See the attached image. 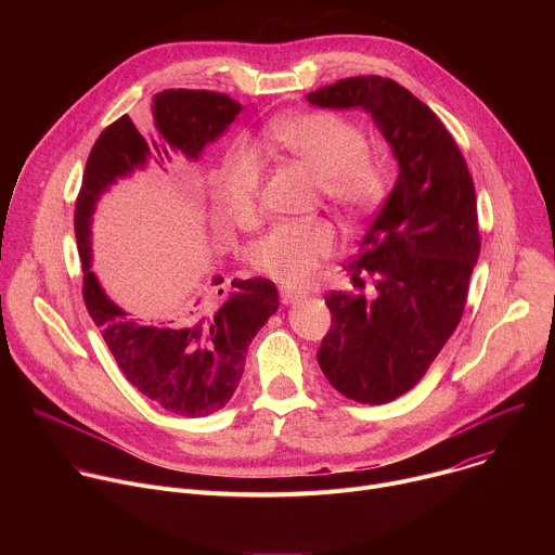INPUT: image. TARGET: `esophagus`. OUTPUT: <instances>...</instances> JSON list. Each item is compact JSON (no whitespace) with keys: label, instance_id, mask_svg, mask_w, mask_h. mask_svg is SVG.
<instances>
[{"label":"esophagus","instance_id":"obj_1","mask_svg":"<svg viewBox=\"0 0 555 555\" xmlns=\"http://www.w3.org/2000/svg\"><path fill=\"white\" fill-rule=\"evenodd\" d=\"M302 296H305V292H300V289H292V287H283V289H281V300H283L285 305L296 302V300L302 298Z\"/></svg>","mask_w":555,"mask_h":555}]
</instances>
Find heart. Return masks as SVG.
I'll use <instances>...</instances> for the list:
<instances>
[{
  "mask_svg": "<svg viewBox=\"0 0 555 555\" xmlns=\"http://www.w3.org/2000/svg\"><path fill=\"white\" fill-rule=\"evenodd\" d=\"M266 142L287 153L315 176L323 199L347 219L369 217L388 195V169L369 151L366 131L336 112H298L276 118ZM263 167L255 151L230 149L210 176L219 215L242 230L259 225V189ZM336 248V230L327 219L281 221L250 250L253 268L279 283H307Z\"/></svg>",
  "mask_w": 555,
  "mask_h": 555,
  "instance_id": "b5f03b06",
  "label": "heart"
}]
</instances>
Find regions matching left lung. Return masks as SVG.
<instances>
[{
	"instance_id": "obj_1",
	"label": "left lung",
	"mask_w": 555,
	"mask_h": 555,
	"mask_svg": "<svg viewBox=\"0 0 555 555\" xmlns=\"http://www.w3.org/2000/svg\"><path fill=\"white\" fill-rule=\"evenodd\" d=\"M319 107H362L400 163V176L345 266L360 294L332 289V327L319 364L360 404L409 392L454 334L479 259L477 195L465 157L437 114L392 78H340L307 94ZM374 296L363 294L365 279Z\"/></svg>"
}]
</instances>
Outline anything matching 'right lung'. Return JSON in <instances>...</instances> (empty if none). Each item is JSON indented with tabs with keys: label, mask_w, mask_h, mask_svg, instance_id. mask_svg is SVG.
<instances>
[{
	"label": "right lung",
	"mask_w": 555,
	"mask_h": 555,
	"mask_svg": "<svg viewBox=\"0 0 555 555\" xmlns=\"http://www.w3.org/2000/svg\"><path fill=\"white\" fill-rule=\"evenodd\" d=\"M242 112L228 94L208 90H165L153 96L151 122L135 127L129 116L94 142L76 197L74 232L83 266V300L118 369L144 398L182 417H204L228 404L240 386L248 345L279 309L276 285L268 279H234V292L215 307L202 298L176 311V319L138 323L101 289L92 268L90 223L101 193L118 178L153 160L165 167L173 151L202 153ZM223 279H215V285ZM223 289H219L221 294Z\"/></svg>",
	"instance_id": "obj_1"
}]
</instances>
